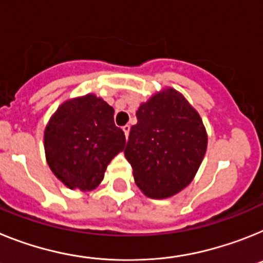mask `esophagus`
<instances>
[{
	"label": "esophagus",
	"instance_id": "esophagus-1",
	"mask_svg": "<svg viewBox=\"0 0 263 263\" xmlns=\"http://www.w3.org/2000/svg\"><path fill=\"white\" fill-rule=\"evenodd\" d=\"M129 129H131V127H129L128 124H127V125H124V127H123V131H124L125 138H128V135H129Z\"/></svg>",
	"mask_w": 263,
	"mask_h": 263
}]
</instances>
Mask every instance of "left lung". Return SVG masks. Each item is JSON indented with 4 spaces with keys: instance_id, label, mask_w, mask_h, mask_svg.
I'll list each match as a JSON object with an SVG mask.
<instances>
[{
    "instance_id": "8db88e82",
    "label": "left lung",
    "mask_w": 263,
    "mask_h": 263,
    "mask_svg": "<svg viewBox=\"0 0 263 263\" xmlns=\"http://www.w3.org/2000/svg\"><path fill=\"white\" fill-rule=\"evenodd\" d=\"M124 155L136 185L166 198L191 184L204 159L208 135L200 115L175 88H164L136 111Z\"/></svg>"
}]
</instances>
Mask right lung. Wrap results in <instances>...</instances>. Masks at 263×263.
<instances>
[{"mask_svg": "<svg viewBox=\"0 0 263 263\" xmlns=\"http://www.w3.org/2000/svg\"><path fill=\"white\" fill-rule=\"evenodd\" d=\"M45 154L54 175L70 189L99 185L109 161L124 149L114 108L93 93L66 100L45 128Z\"/></svg>", "mask_w": 263, "mask_h": 263, "instance_id": "obj_1", "label": "right lung"}]
</instances>
